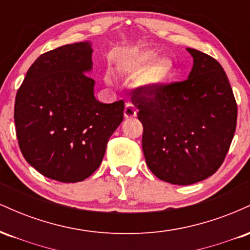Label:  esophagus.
Segmentation results:
<instances>
[{"label": "esophagus", "instance_id": "1", "mask_svg": "<svg viewBox=\"0 0 250 250\" xmlns=\"http://www.w3.org/2000/svg\"><path fill=\"white\" fill-rule=\"evenodd\" d=\"M136 108L134 107V104H131L130 102L127 103L125 107V119H133V117L136 116Z\"/></svg>", "mask_w": 250, "mask_h": 250}]
</instances>
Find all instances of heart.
Returning a JSON list of instances; mask_svg holds the SVG:
<instances>
[{
    "mask_svg": "<svg viewBox=\"0 0 250 250\" xmlns=\"http://www.w3.org/2000/svg\"><path fill=\"white\" fill-rule=\"evenodd\" d=\"M154 59L153 54H142L136 59V65L139 68L147 67L142 76L143 83L151 87H160L173 75L174 65L170 60L160 59L154 62Z\"/></svg>",
    "mask_w": 250,
    "mask_h": 250,
    "instance_id": "b5f03b06",
    "label": "heart"
}]
</instances>
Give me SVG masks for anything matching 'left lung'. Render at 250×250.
I'll list each match as a JSON object with an SVG mask.
<instances>
[{
    "instance_id": "left-lung-1",
    "label": "left lung",
    "mask_w": 250,
    "mask_h": 250,
    "mask_svg": "<svg viewBox=\"0 0 250 250\" xmlns=\"http://www.w3.org/2000/svg\"><path fill=\"white\" fill-rule=\"evenodd\" d=\"M194 59L188 79L137 88L131 102L143 125L142 149L155 176L187 186L221 167L236 129L237 105L216 60L188 48Z\"/></svg>"
}]
</instances>
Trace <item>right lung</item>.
Instances as JSON below:
<instances>
[{"label": "right lung", "mask_w": 250, "mask_h": 250, "mask_svg": "<svg viewBox=\"0 0 250 250\" xmlns=\"http://www.w3.org/2000/svg\"><path fill=\"white\" fill-rule=\"evenodd\" d=\"M89 42L65 44L37 57L15 99L22 155L51 180L80 182L101 165L108 140L123 121L125 102L94 96Z\"/></svg>", "instance_id": "1"}]
</instances>
